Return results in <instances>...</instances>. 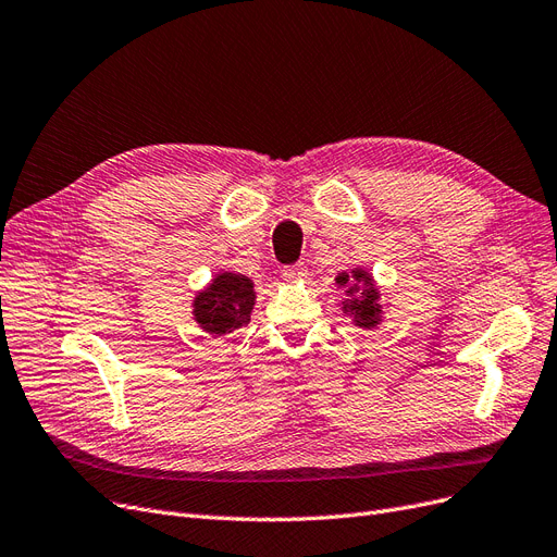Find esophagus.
Instances as JSON below:
<instances>
[{
  "mask_svg": "<svg viewBox=\"0 0 557 557\" xmlns=\"http://www.w3.org/2000/svg\"><path fill=\"white\" fill-rule=\"evenodd\" d=\"M306 276H309V270H306L304 262H295V264L283 267V278L285 281H304Z\"/></svg>",
  "mask_w": 557,
  "mask_h": 557,
  "instance_id": "obj_1",
  "label": "esophagus"
}]
</instances>
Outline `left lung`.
Wrapping results in <instances>:
<instances>
[{"label": "left lung", "mask_w": 557, "mask_h": 557, "mask_svg": "<svg viewBox=\"0 0 557 557\" xmlns=\"http://www.w3.org/2000/svg\"><path fill=\"white\" fill-rule=\"evenodd\" d=\"M338 285H348L350 299H345L343 309L352 315V320L363 330H371L380 320V304L377 290L371 283V276L363 270H355L350 276L341 274L336 278Z\"/></svg>", "instance_id": "left-lung-1"}]
</instances>
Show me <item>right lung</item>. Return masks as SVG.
<instances>
[{"instance_id": "1", "label": "right lung", "mask_w": 557, "mask_h": 557, "mask_svg": "<svg viewBox=\"0 0 557 557\" xmlns=\"http://www.w3.org/2000/svg\"><path fill=\"white\" fill-rule=\"evenodd\" d=\"M253 304L256 293L251 278L223 272L196 297L194 315L205 332L221 336L248 324Z\"/></svg>"}]
</instances>
